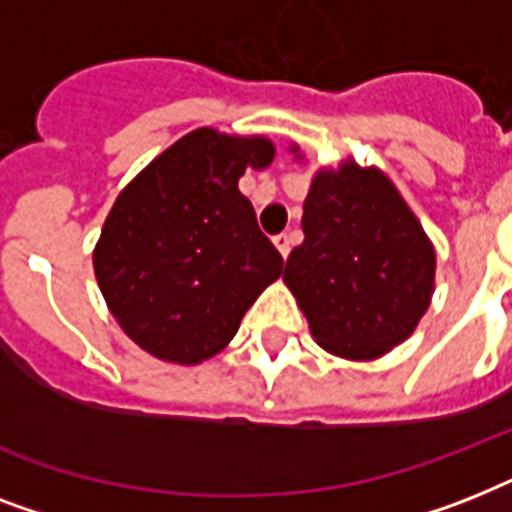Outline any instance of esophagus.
I'll use <instances>...</instances> for the list:
<instances>
[{"mask_svg":"<svg viewBox=\"0 0 512 512\" xmlns=\"http://www.w3.org/2000/svg\"><path fill=\"white\" fill-rule=\"evenodd\" d=\"M273 244L281 252V257H287L289 249H292V236L289 233H279V236H273Z\"/></svg>","mask_w":512,"mask_h":512,"instance_id":"1","label":"esophagus"}]
</instances>
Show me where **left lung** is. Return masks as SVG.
<instances>
[{
	"label": "left lung",
	"mask_w": 512,
	"mask_h": 512,
	"mask_svg": "<svg viewBox=\"0 0 512 512\" xmlns=\"http://www.w3.org/2000/svg\"><path fill=\"white\" fill-rule=\"evenodd\" d=\"M303 231L284 281L321 348L377 358L412 335L430 305L436 255L388 177L356 164L319 172Z\"/></svg>",
	"instance_id": "left-lung-1"
}]
</instances>
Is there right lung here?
I'll return each mask as SVG.
<instances>
[{"instance_id": "obj_1", "label": "right lung", "mask_w": 512, "mask_h": 512, "mask_svg": "<svg viewBox=\"0 0 512 512\" xmlns=\"http://www.w3.org/2000/svg\"><path fill=\"white\" fill-rule=\"evenodd\" d=\"M273 159L265 138L196 130L148 164L106 217L95 276L140 348L199 364L223 350L284 257L241 196L247 167Z\"/></svg>"}]
</instances>
